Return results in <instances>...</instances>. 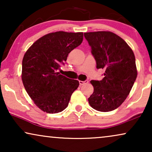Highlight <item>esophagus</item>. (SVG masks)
Masks as SVG:
<instances>
[{"instance_id": "34e87169", "label": "esophagus", "mask_w": 152, "mask_h": 152, "mask_svg": "<svg viewBox=\"0 0 152 152\" xmlns=\"http://www.w3.org/2000/svg\"><path fill=\"white\" fill-rule=\"evenodd\" d=\"M80 84L81 85V86H82V85H84V84H87V83L88 82V80H85V81H80Z\"/></svg>"}]
</instances>
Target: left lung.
<instances>
[{
    "instance_id": "8db88e82",
    "label": "left lung",
    "mask_w": 152,
    "mask_h": 152,
    "mask_svg": "<svg viewBox=\"0 0 152 152\" xmlns=\"http://www.w3.org/2000/svg\"><path fill=\"white\" fill-rule=\"evenodd\" d=\"M97 68L105 70L100 81L91 80L94 88L91 107L108 112L119 107L129 94L137 77L134 52L121 37L109 31L85 32Z\"/></svg>"
}]
</instances>
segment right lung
Returning a JSON list of instances; mask_svg holds the SVG:
<instances>
[{"mask_svg": "<svg viewBox=\"0 0 152 152\" xmlns=\"http://www.w3.org/2000/svg\"><path fill=\"white\" fill-rule=\"evenodd\" d=\"M83 41V32L63 31L45 34L35 41L22 61L23 84L34 103L48 113L61 112L68 107L77 80L59 73L72 50Z\"/></svg>", "mask_w": 152, "mask_h": 152, "instance_id": "1", "label": "right lung"}]
</instances>
